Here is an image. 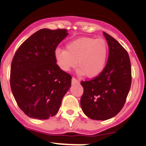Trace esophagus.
I'll return each mask as SVG.
<instances>
[{"label":"esophagus","instance_id":"1","mask_svg":"<svg viewBox=\"0 0 146 146\" xmlns=\"http://www.w3.org/2000/svg\"><path fill=\"white\" fill-rule=\"evenodd\" d=\"M78 82H79V81L77 80V79H75L74 77H72V84H74V83H78Z\"/></svg>","mask_w":146,"mask_h":146}]
</instances>
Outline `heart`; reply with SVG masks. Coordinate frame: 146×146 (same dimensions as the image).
Returning <instances> with one entry per match:
<instances>
[{
  "instance_id": "b5f03b06",
  "label": "heart",
  "mask_w": 146,
  "mask_h": 146,
  "mask_svg": "<svg viewBox=\"0 0 146 146\" xmlns=\"http://www.w3.org/2000/svg\"><path fill=\"white\" fill-rule=\"evenodd\" d=\"M108 52V44L104 39L82 37L69 42L66 50L55 49L54 58L60 70L68 72L76 66L81 75L91 78L102 72Z\"/></svg>"
}]
</instances>
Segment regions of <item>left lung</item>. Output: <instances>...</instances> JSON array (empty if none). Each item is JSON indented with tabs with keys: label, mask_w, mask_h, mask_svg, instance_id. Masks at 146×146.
<instances>
[{
	"label": "left lung",
	"mask_w": 146,
	"mask_h": 146,
	"mask_svg": "<svg viewBox=\"0 0 146 146\" xmlns=\"http://www.w3.org/2000/svg\"><path fill=\"white\" fill-rule=\"evenodd\" d=\"M109 47L107 64L98 77L82 81V111L93 120L104 121L115 116L123 108L131 82L128 53L116 40L103 32Z\"/></svg>",
	"instance_id": "obj_1"
}]
</instances>
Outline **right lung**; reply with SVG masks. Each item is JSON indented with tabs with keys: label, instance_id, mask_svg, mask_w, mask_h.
Segmentation results:
<instances>
[{
	"label": "right lung",
	"instance_id": "right-lung-1",
	"mask_svg": "<svg viewBox=\"0 0 146 146\" xmlns=\"http://www.w3.org/2000/svg\"><path fill=\"white\" fill-rule=\"evenodd\" d=\"M66 29H41L21 44L13 58L10 85L18 106L32 118L48 119L58 112L72 77L60 70L54 58Z\"/></svg>",
	"mask_w": 146,
	"mask_h": 146
}]
</instances>
